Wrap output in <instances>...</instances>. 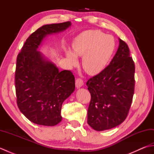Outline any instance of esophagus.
Wrapping results in <instances>:
<instances>
[{
	"mask_svg": "<svg viewBox=\"0 0 154 154\" xmlns=\"http://www.w3.org/2000/svg\"><path fill=\"white\" fill-rule=\"evenodd\" d=\"M83 81L80 79V78H78V79H77L76 81H75V85H76L77 88L81 87L83 85Z\"/></svg>",
	"mask_w": 154,
	"mask_h": 154,
	"instance_id": "1",
	"label": "esophagus"
}]
</instances>
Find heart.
Here are the masks:
<instances>
[{"label":"heart","instance_id":"obj_1","mask_svg":"<svg viewBox=\"0 0 154 154\" xmlns=\"http://www.w3.org/2000/svg\"><path fill=\"white\" fill-rule=\"evenodd\" d=\"M74 54L67 50L69 63H77V56L83 57L82 65L88 74L94 75L103 71L109 63L115 48L112 35L97 30L83 32L75 38L72 44Z\"/></svg>","mask_w":154,"mask_h":154}]
</instances>
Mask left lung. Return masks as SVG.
I'll use <instances>...</instances> for the list:
<instances>
[{"label": "left lung", "instance_id": "1", "mask_svg": "<svg viewBox=\"0 0 154 154\" xmlns=\"http://www.w3.org/2000/svg\"><path fill=\"white\" fill-rule=\"evenodd\" d=\"M135 65L126 42L119 46L110 64L87 82L91 93L87 123L97 131L122 123L128 114L134 93Z\"/></svg>", "mask_w": 154, "mask_h": 154}]
</instances>
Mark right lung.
Instances as JSON below:
<instances>
[{
	"label": "right lung",
	"instance_id": "1",
	"mask_svg": "<svg viewBox=\"0 0 154 154\" xmlns=\"http://www.w3.org/2000/svg\"><path fill=\"white\" fill-rule=\"evenodd\" d=\"M70 22L42 26L28 38L16 60L15 88L20 112L34 124L55 126L60 123L63 101L75 90L71 71H60L38 48L48 35L63 32Z\"/></svg>",
	"mask_w": 154,
	"mask_h": 154
}]
</instances>
